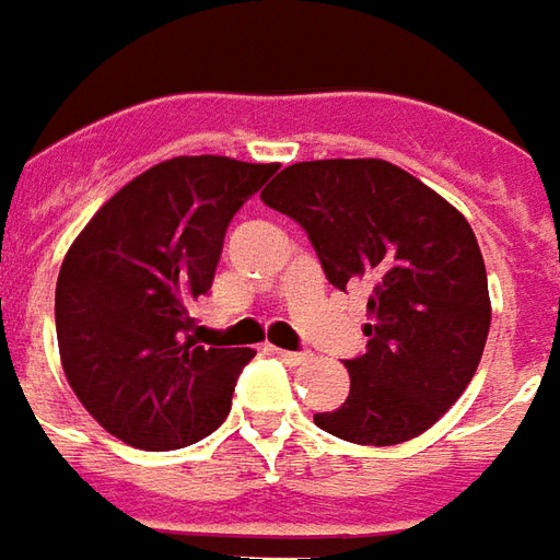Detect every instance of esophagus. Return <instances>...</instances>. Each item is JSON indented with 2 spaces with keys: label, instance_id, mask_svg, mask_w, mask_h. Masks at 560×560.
<instances>
[{
  "label": "esophagus",
  "instance_id": "34e87169",
  "mask_svg": "<svg viewBox=\"0 0 560 560\" xmlns=\"http://www.w3.org/2000/svg\"><path fill=\"white\" fill-rule=\"evenodd\" d=\"M275 352H277V358H280V361L289 366H298L307 361V352H289V349H275Z\"/></svg>",
  "mask_w": 560,
  "mask_h": 560
}]
</instances>
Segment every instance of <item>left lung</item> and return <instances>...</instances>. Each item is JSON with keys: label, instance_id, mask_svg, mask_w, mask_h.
<instances>
[{"label": "left lung", "instance_id": "1", "mask_svg": "<svg viewBox=\"0 0 560 560\" xmlns=\"http://www.w3.org/2000/svg\"><path fill=\"white\" fill-rule=\"evenodd\" d=\"M265 206L307 230L337 289L370 283L366 352L316 427L352 444L418 439L463 397L487 346V265L468 220L394 163L334 158L285 166Z\"/></svg>", "mask_w": 560, "mask_h": 560}]
</instances>
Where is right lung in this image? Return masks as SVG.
<instances>
[{"label": "right lung", "mask_w": 560, "mask_h": 560, "mask_svg": "<svg viewBox=\"0 0 560 560\" xmlns=\"http://www.w3.org/2000/svg\"><path fill=\"white\" fill-rule=\"evenodd\" d=\"M277 163L182 154L97 208L65 253L56 337L83 409L130 447L175 451L226 420L253 349H202L187 334L214 280L232 214Z\"/></svg>", "instance_id": "1"}]
</instances>
